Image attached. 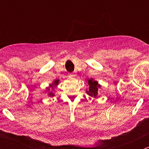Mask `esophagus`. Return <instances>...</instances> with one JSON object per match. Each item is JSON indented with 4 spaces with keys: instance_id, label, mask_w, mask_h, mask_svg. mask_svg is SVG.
Listing matches in <instances>:
<instances>
[{
    "instance_id": "1",
    "label": "esophagus",
    "mask_w": 149,
    "mask_h": 149,
    "mask_svg": "<svg viewBox=\"0 0 149 149\" xmlns=\"http://www.w3.org/2000/svg\"><path fill=\"white\" fill-rule=\"evenodd\" d=\"M70 76H75V75L73 74V73H70Z\"/></svg>"
}]
</instances>
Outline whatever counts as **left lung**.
<instances>
[{
  "label": "left lung",
  "instance_id": "left-lung-1",
  "mask_svg": "<svg viewBox=\"0 0 149 149\" xmlns=\"http://www.w3.org/2000/svg\"><path fill=\"white\" fill-rule=\"evenodd\" d=\"M88 84L89 85L88 91H86V93L89 96L92 97H97L98 94L99 88H100V85L98 84V82L94 81L93 79H88Z\"/></svg>",
  "mask_w": 149,
  "mask_h": 149
}]
</instances>
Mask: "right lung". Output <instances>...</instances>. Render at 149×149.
Listing matches in <instances>:
<instances>
[{"mask_svg":"<svg viewBox=\"0 0 149 149\" xmlns=\"http://www.w3.org/2000/svg\"><path fill=\"white\" fill-rule=\"evenodd\" d=\"M58 82H59V80H55V81L53 82V84H50V85H49V87H50V88L52 89V88H53V87L56 86L58 85ZM47 89L49 90V88H47ZM48 94H49V97H54V95H55V94H54V93L52 92V91H49V92L48 93Z\"/></svg>","mask_w":149,"mask_h":149,"instance_id":"1","label":"right lung"}]
</instances>
